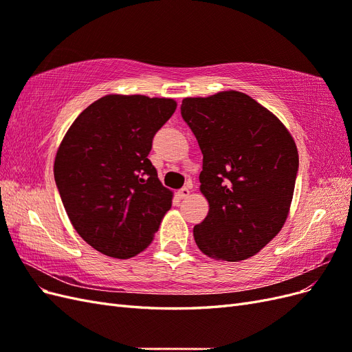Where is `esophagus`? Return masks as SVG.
<instances>
[{
    "instance_id": "esophagus-1",
    "label": "esophagus",
    "mask_w": 352,
    "mask_h": 352,
    "mask_svg": "<svg viewBox=\"0 0 352 352\" xmlns=\"http://www.w3.org/2000/svg\"><path fill=\"white\" fill-rule=\"evenodd\" d=\"M189 194H190V190H189V188H186V186H184L182 189H179V190H177V197H179L180 199L188 198V197H189Z\"/></svg>"
}]
</instances>
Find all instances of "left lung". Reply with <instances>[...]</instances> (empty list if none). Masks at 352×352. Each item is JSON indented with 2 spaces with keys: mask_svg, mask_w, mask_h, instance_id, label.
Masks as SVG:
<instances>
[{
  "mask_svg": "<svg viewBox=\"0 0 352 352\" xmlns=\"http://www.w3.org/2000/svg\"><path fill=\"white\" fill-rule=\"evenodd\" d=\"M184 120L202 153L201 192L208 214L194 228L198 248L216 260H247L289 214L298 151L283 123L247 94L185 98Z\"/></svg>",
  "mask_w": 352,
  "mask_h": 352,
  "instance_id": "obj_1",
  "label": "left lung"
}]
</instances>
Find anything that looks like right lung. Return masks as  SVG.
<instances>
[{
	"label": "right lung",
	"mask_w": 352,
	"mask_h": 352,
	"mask_svg": "<svg viewBox=\"0 0 352 352\" xmlns=\"http://www.w3.org/2000/svg\"><path fill=\"white\" fill-rule=\"evenodd\" d=\"M176 105L172 98L105 95L63 138L54 162L63 206L80 238L104 255L142 252L172 207L173 192L148 154Z\"/></svg>",
	"instance_id": "1"
}]
</instances>
